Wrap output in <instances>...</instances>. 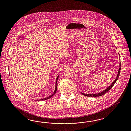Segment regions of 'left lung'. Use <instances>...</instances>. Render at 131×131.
Returning <instances> with one entry per match:
<instances>
[{
  "label": "left lung",
  "instance_id": "8db88e82",
  "mask_svg": "<svg viewBox=\"0 0 131 131\" xmlns=\"http://www.w3.org/2000/svg\"><path fill=\"white\" fill-rule=\"evenodd\" d=\"M119 58H120V57H119ZM120 71H121V62H119V71H118V74H117V76L116 79H115V80L114 81V82L110 85V86H109L108 87H107V89H106L105 90H104V91L102 92L99 93H97V94H84V93H82V92H81V94H82V95H85V96H89V97H97V96H101V95H103L105 94L106 93H107V92L108 91L111 89V88L113 86V85H114L115 83L116 82V81H117V80L119 78V74H120Z\"/></svg>",
  "mask_w": 131,
  "mask_h": 131
}]
</instances>
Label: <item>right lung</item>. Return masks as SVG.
I'll return each mask as SVG.
<instances>
[{
  "label": "right lung",
  "instance_id": "1",
  "mask_svg": "<svg viewBox=\"0 0 131 131\" xmlns=\"http://www.w3.org/2000/svg\"><path fill=\"white\" fill-rule=\"evenodd\" d=\"M59 76H58L57 77V78H56V87H55V91L54 92V93H53V94L51 95H50L49 96H48V97H46V98H45V99H38V100H47V99H49L50 98H51L52 96H53V95H54V94H55L56 92L57 91V85H58V83H57V81L58 80V79H59Z\"/></svg>",
  "mask_w": 131,
  "mask_h": 131
}]
</instances>
